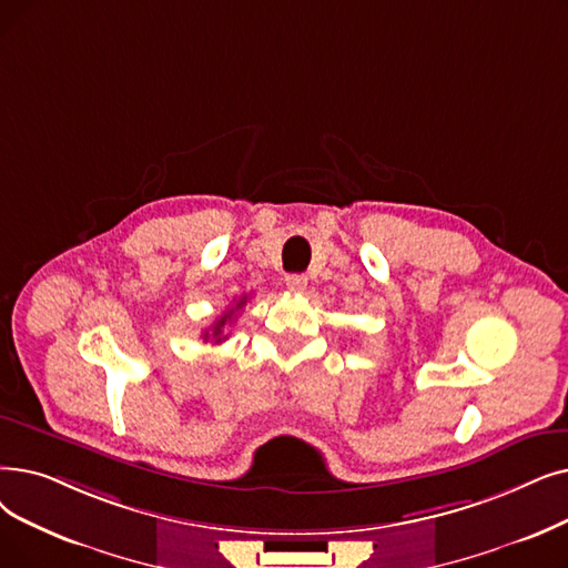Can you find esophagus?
<instances>
[{
  "instance_id": "esophagus-1",
  "label": "esophagus",
  "mask_w": 568,
  "mask_h": 568,
  "mask_svg": "<svg viewBox=\"0 0 568 568\" xmlns=\"http://www.w3.org/2000/svg\"><path fill=\"white\" fill-rule=\"evenodd\" d=\"M285 285H287V290H290V292L300 294V292H304V290H306L308 278H306L304 274H290V276L285 278Z\"/></svg>"
}]
</instances>
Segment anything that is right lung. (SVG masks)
I'll use <instances>...</instances> for the list:
<instances>
[{
	"label": "right lung",
	"mask_w": 568,
	"mask_h": 568,
	"mask_svg": "<svg viewBox=\"0 0 568 568\" xmlns=\"http://www.w3.org/2000/svg\"><path fill=\"white\" fill-rule=\"evenodd\" d=\"M245 302H248V297H239V300L234 302V306H232L227 313L220 315V317L215 320V323H213V327H209V329L202 334L204 341H213V343L225 341V338H227V336H225V327L236 317V311H241V308L245 306Z\"/></svg>",
	"instance_id": "1"
}]
</instances>
